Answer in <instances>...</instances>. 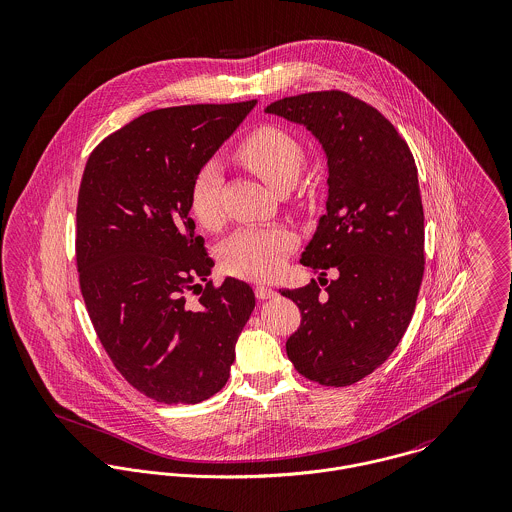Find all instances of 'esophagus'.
Returning <instances> with one entry per match:
<instances>
[{
	"mask_svg": "<svg viewBox=\"0 0 512 512\" xmlns=\"http://www.w3.org/2000/svg\"><path fill=\"white\" fill-rule=\"evenodd\" d=\"M254 293H256L258 299H270V297L276 295V290L270 288V286H266V284H256V286H254Z\"/></svg>",
	"mask_w": 512,
	"mask_h": 512,
	"instance_id": "obj_1",
	"label": "esophagus"
}]
</instances>
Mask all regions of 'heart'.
<instances>
[{
	"label": "heart",
	"mask_w": 512,
	"mask_h": 512,
	"mask_svg": "<svg viewBox=\"0 0 512 512\" xmlns=\"http://www.w3.org/2000/svg\"><path fill=\"white\" fill-rule=\"evenodd\" d=\"M236 159L256 173L274 191L292 187L303 165V146L278 124H260L234 149ZM220 169L203 165L189 187V213L205 228H219ZM295 246V234L286 226H246L234 232L220 248V264L226 274L268 280L276 276Z\"/></svg>",
	"instance_id": "1"
}]
</instances>
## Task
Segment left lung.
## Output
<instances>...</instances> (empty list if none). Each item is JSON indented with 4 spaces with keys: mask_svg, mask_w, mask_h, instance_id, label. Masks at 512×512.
Wrapping results in <instances>:
<instances>
[{
    "mask_svg": "<svg viewBox=\"0 0 512 512\" xmlns=\"http://www.w3.org/2000/svg\"><path fill=\"white\" fill-rule=\"evenodd\" d=\"M266 112L305 124L327 153V215L301 264L339 274L280 290L301 311L286 353L307 380L351 386L392 355L416 309L426 258L414 155L390 120L345 90L288 96Z\"/></svg>",
    "mask_w": 512,
    "mask_h": 512,
    "instance_id": "left-lung-1",
    "label": "left lung"
}]
</instances>
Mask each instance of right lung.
I'll use <instances>...</instances> for the list:
<instances>
[{
  "mask_svg": "<svg viewBox=\"0 0 512 512\" xmlns=\"http://www.w3.org/2000/svg\"><path fill=\"white\" fill-rule=\"evenodd\" d=\"M254 106L147 112L94 147L82 173L74 244L86 311L116 370L161 404L219 392L256 303L240 280H209L189 217L195 173Z\"/></svg>",
  "mask_w": 512,
  "mask_h": 512,
  "instance_id": "obj_1",
  "label": "right lung"
}]
</instances>
